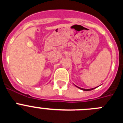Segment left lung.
Listing matches in <instances>:
<instances>
[{
  "instance_id": "obj_1",
  "label": "left lung",
  "mask_w": 123,
  "mask_h": 123,
  "mask_svg": "<svg viewBox=\"0 0 123 123\" xmlns=\"http://www.w3.org/2000/svg\"><path fill=\"white\" fill-rule=\"evenodd\" d=\"M76 86V85H75ZM77 87H78L79 88V89H81V90H82V91H92V90H93L94 89H95V88H96V87H95V88H92V89H83V88H81V87H78V86H76Z\"/></svg>"
}]
</instances>
